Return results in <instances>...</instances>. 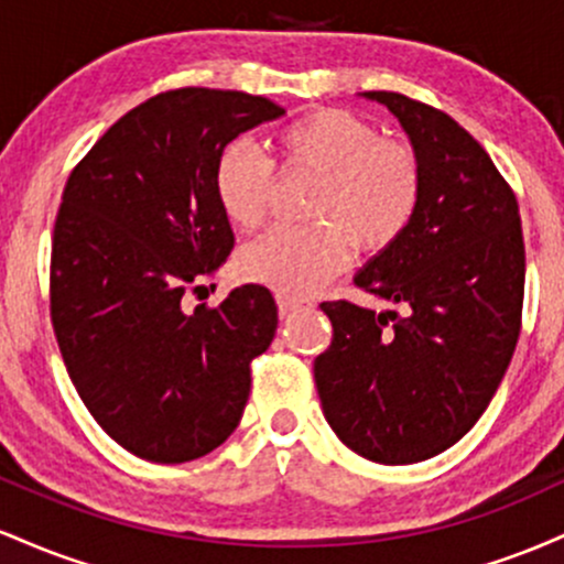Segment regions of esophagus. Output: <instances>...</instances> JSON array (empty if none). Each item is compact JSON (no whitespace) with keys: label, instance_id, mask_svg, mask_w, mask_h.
Returning <instances> with one entry per match:
<instances>
[{"label":"esophagus","instance_id":"34e87169","mask_svg":"<svg viewBox=\"0 0 564 564\" xmlns=\"http://www.w3.org/2000/svg\"><path fill=\"white\" fill-rule=\"evenodd\" d=\"M275 304H278V313L289 315L291 310L302 307L304 300H296V296H283V294H278V296H275Z\"/></svg>","mask_w":564,"mask_h":564}]
</instances>
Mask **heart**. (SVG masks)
<instances>
[{
	"instance_id": "obj_1",
	"label": "heart",
	"mask_w": 564,
	"mask_h": 564,
	"mask_svg": "<svg viewBox=\"0 0 564 564\" xmlns=\"http://www.w3.org/2000/svg\"><path fill=\"white\" fill-rule=\"evenodd\" d=\"M281 172L318 174L302 228H273L238 257L246 281L283 296H307L347 268L352 246L381 254L411 230L424 193L419 153L384 140L371 121L345 108H315L275 132V159L232 140L215 164L219 209L236 228H260Z\"/></svg>"
}]
</instances>
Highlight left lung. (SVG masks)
<instances>
[{
    "label": "left lung",
    "instance_id": "8db88e82",
    "mask_svg": "<svg viewBox=\"0 0 564 564\" xmlns=\"http://www.w3.org/2000/svg\"><path fill=\"white\" fill-rule=\"evenodd\" d=\"M366 97L398 116L424 172L411 230L355 275L403 315L323 302L334 336L313 371L336 437L398 467L451 448L494 400L520 339L525 243L514 191L467 129L405 95Z\"/></svg>",
    "mask_w": 564,
    "mask_h": 564
}]
</instances>
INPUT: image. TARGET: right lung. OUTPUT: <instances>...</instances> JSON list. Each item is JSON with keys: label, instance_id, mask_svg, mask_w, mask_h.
I'll use <instances>...</instances> for the list:
<instances>
[{"label": "right lung", "instance_id": "right-lung-1", "mask_svg": "<svg viewBox=\"0 0 564 564\" xmlns=\"http://www.w3.org/2000/svg\"><path fill=\"white\" fill-rule=\"evenodd\" d=\"M283 116L260 95L183 87L148 97L70 172L53 230L50 318L82 403L121 448L183 464L241 422L251 360L278 310L264 286L185 310L232 238L215 193L219 151Z\"/></svg>", "mask_w": 564, "mask_h": 564}]
</instances>
